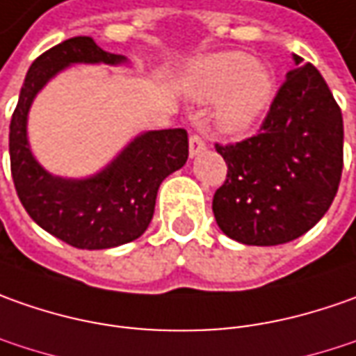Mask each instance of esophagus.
<instances>
[{
	"label": "esophagus",
	"mask_w": 356,
	"mask_h": 356,
	"mask_svg": "<svg viewBox=\"0 0 356 356\" xmlns=\"http://www.w3.org/2000/svg\"><path fill=\"white\" fill-rule=\"evenodd\" d=\"M207 149V143L202 140L201 136H191L189 138V154L191 157H195V155L202 154Z\"/></svg>",
	"instance_id": "1"
}]
</instances>
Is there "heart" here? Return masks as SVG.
Here are the masks:
<instances>
[{
  "label": "heart",
  "mask_w": 356,
  "mask_h": 356,
  "mask_svg": "<svg viewBox=\"0 0 356 356\" xmlns=\"http://www.w3.org/2000/svg\"><path fill=\"white\" fill-rule=\"evenodd\" d=\"M183 88L195 102L216 100L215 128L227 136H242L268 114L276 92V72L248 53L227 51L191 63Z\"/></svg>",
  "instance_id": "obj_1"
}]
</instances>
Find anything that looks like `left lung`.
Here are the masks:
<instances>
[{
	"label": "left lung",
	"mask_w": 356,
	"mask_h": 356,
	"mask_svg": "<svg viewBox=\"0 0 356 356\" xmlns=\"http://www.w3.org/2000/svg\"><path fill=\"white\" fill-rule=\"evenodd\" d=\"M296 68L270 106L262 131L216 145L228 165L213 213L228 238L277 246L300 238L329 211L343 171V116L321 72Z\"/></svg>",
	"instance_id": "1"
}]
</instances>
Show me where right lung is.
<instances>
[{"instance_id": "1", "label": "right lung", "mask_w": 356, "mask_h": 356, "mask_svg": "<svg viewBox=\"0 0 356 356\" xmlns=\"http://www.w3.org/2000/svg\"><path fill=\"white\" fill-rule=\"evenodd\" d=\"M74 65L131 67L129 58L100 49L92 37H72L29 68L9 126L11 175L19 201L39 227L80 250H106L140 238L155 211L163 179L187 163L183 128L141 131L102 169L86 177H60L33 155L27 124L37 94Z\"/></svg>"}]
</instances>
